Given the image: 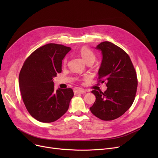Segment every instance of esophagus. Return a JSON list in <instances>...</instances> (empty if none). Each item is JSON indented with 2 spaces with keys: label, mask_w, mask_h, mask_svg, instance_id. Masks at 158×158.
Instances as JSON below:
<instances>
[{
  "label": "esophagus",
  "mask_w": 158,
  "mask_h": 158,
  "mask_svg": "<svg viewBox=\"0 0 158 158\" xmlns=\"http://www.w3.org/2000/svg\"><path fill=\"white\" fill-rule=\"evenodd\" d=\"M73 92H74L75 94H86V90H85L84 89H82V88H75L73 89Z\"/></svg>",
  "instance_id": "34e87169"
}]
</instances>
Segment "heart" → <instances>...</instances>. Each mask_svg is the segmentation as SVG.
I'll list each match as a JSON object with an SVG mask.
<instances>
[{
    "label": "heart",
    "instance_id": "heart-1",
    "mask_svg": "<svg viewBox=\"0 0 158 158\" xmlns=\"http://www.w3.org/2000/svg\"><path fill=\"white\" fill-rule=\"evenodd\" d=\"M80 54L81 56V57H82V59L85 60V61L86 63L89 62V61H93L94 62V61L95 60V54H94V52L91 51V50L87 47H82L80 50ZM66 59H64L63 61V63L66 64Z\"/></svg>",
    "mask_w": 158,
    "mask_h": 158
}]
</instances>
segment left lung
<instances>
[{"instance_id":"obj_1","label":"left lung","mask_w":158,"mask_h":158,"mask_svg":"<svg viewBox=\"0 0 158 158\" xmlns=\"http://www.w3.org/2000/svg\"><path fill=\"white\" fill-rule=\"evenodd\" d=\"M102 60L98 70L99 81L106 82L104 92L92 91L95 101L89 107L95 117L113 120L125 113L134 102L138 86L136 73L129 55L110 41L98 44Z\"/></svg>"}]
</instances>
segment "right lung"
<instances>
[{"label":"right lung","mask_w":158,"mask_h":158,"mask_svg":"<svg viewBox=\"0 0 158 158\" xmlns=\"http://www.w3.org/2000/svg\"><path fill=\"white\" fill-rule=\"evenodd\" d=\"M70 47L48 44L37 48L25 61L19 74L23 103L33 118L54 122L67 111L73 96L71 88L54 89L53 78L61 72L63 58Z\"/></svg>","instance_id":"add662e5"}]
</instances>
